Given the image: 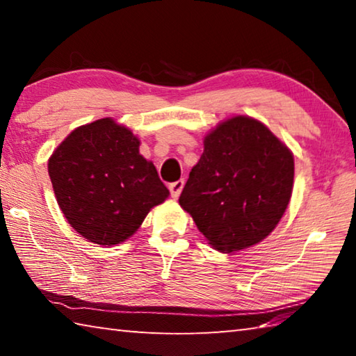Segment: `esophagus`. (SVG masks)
Segmentation results:
<instances>
[{
  "label": "esophagus",
  "mask_w": 356,
  "mask_h": 356,
  "mask_svg": "<svg viewBox=\"0 0 356 356\" xmlns=\"http://www.w3.org/2000/svg\"><path fill=\"white\" fill-rule=\"evenodd\" d=\"M184 185H185V180L184 179H180V180H177V182H172V184H170V191H171V196L172 197H177L180 196V193H182V190H184Z\"/></svg>",
  "instance_id": "esophagus-1"
}]
</instances>
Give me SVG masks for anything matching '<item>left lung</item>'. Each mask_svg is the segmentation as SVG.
Listing matches in <instances>:
<instances>
[{"mask_svg":"<svg viewBox=\"0 0 356 356\" xmlns=\"http://www.w3.org/2000/svg\"><path fill=\"white\" fill-rule=\"evenodd\" d=\"M293 155L250 116L222 120L204 136L179 204L220 252L250 248L270 236L293 188Z\"/></svg>","mask_w":356,"mask_h":356,"instance_id":"8db88e82","label":"left lung"}]
</instances>
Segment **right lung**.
Instances as JSON below:
<instances>
[{"label": "right lung", "mask_w": 356, "mask_h": 356, "mask_svg": "<svg viewBox=\"0 0 356 356\" xmlns=\"http://www.w3.org/2000/svg\"><path fill=\"white\" fill-rule=\"evenodd\" d=\"M48 176L69 225L102 246L125 242L170 196L138 136L111 118L70 131L48 159Z\"/></svg>", "instance_id": "obj_1"}]
</instances>
